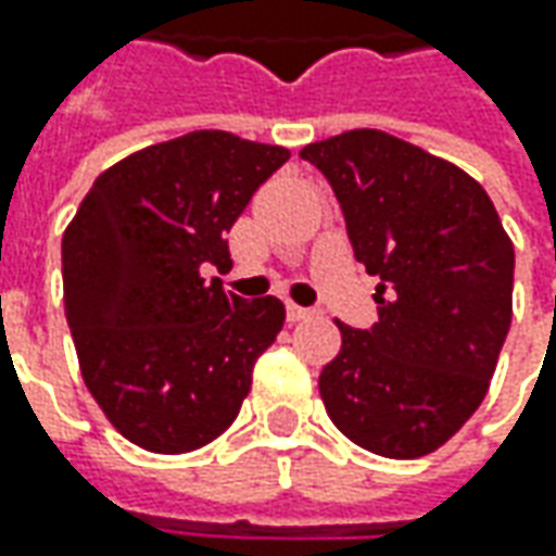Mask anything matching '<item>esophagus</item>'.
I'll use <instances>...</instances> for the list:
<instances>
[{"instance_id": "esophagus-1", "label": "esophagus", "mask_w": 556, "mask_h": 556, "mask_svg": "<svg viewBox=\"0 0 556 556\" xmlns=\"http://www.w3.org/2000/svg\"><path fill=\"white\" fill-rule=\"evenodd\" d=\"M312 318V309H303V306H296V303H288V321H306Z\"/></svg>"}]
</instances>
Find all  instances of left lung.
Listing matches in <instances>:
<instances>
[{"instance_id": "left-lung-1", "label": "left lung", "mask_w": 556, "mask_h": 556, "mask_svg": "<svg viewBox=\"0 0 556 556\" xmlns=\"http://www.w3.org/2000/svg\"><path fill=\"white\" fill-rule=\"evenodd\" d=\"M340 201L355 260L377 275V321L340 325L318 377L333 427L383 458L437 452L480 408L514 315V244L455 163L380 129L300 151Z\"/></svg>"}]
</instances>
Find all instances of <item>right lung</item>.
Here are the masks:
<instances>
[{
    "label": "right lung",
    "mask_w": 556,
    "mask_h": 556,
    "mask_svg": "<svg viewBox=\"0 0 556 556\" xmlns=\"http://www.w3.org/2000/svg\"><path fill=\"white\" fill-rule=\"evenodd\" d=\"M281 144L201 129L104 169L61 241L79 371L117 433L182 455L225 433L285 303H247L203 268L231 266L225 231L288 161Z\"/></svg>",
    "instance_id": "obj_1"
}]
</instances>
